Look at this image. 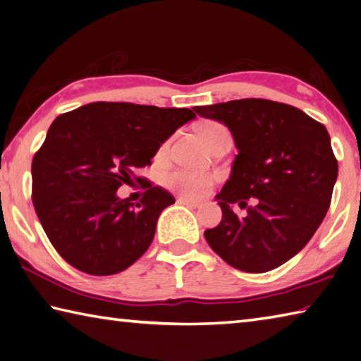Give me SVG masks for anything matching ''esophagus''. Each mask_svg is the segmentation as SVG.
Listing matches in <instances>:
<instances>
[{"label":"esophagus","mask_w":361,"mask_h":361,"mask_svg":"<svg viewBox=\"0 0 361 361\" xmlns=\"http://www.w3.org/2000/svg\"><path fill=\"white\" fill-rule=\"evenodd\" d=\"M176 203H180V205H186L189 208H199L200 203L199 202H194V200H188L185 197H178L176 199Z\"/></svg>","instance_id":"obj_1"}]
</instances>
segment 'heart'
Listing matches in <instances>:
<instances>
[{
    "label": "heart",
    "mask_w": 361,
    "mask_h": 361,
    "mask_svg": "<svg viewBox=\"0 0 361 361\" xmlns=\"http://www.w3.org/2000/svg\"><path fill=\"white\" fill-rule=\"evenodd\" d=\"M228 133L226 126L221 123L209 121L202 124L199 128V134L207 143L208 147L213 145V142L218 139L219 135ZM169 142L162 145V152L167 149ZM164 185L169 189H172L176 194L183 195L188 199H200L208 192V189L213 185V176L209 173L203 172H194L189 169H175L172 172L164 175Z\"/></svg>",
    "instance_id": "1"
}]
</instances>
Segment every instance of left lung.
<instances>
[{"instance_id":"left-lung-1","label":"left lung","mask_w":361,"mask_h":361,"mask_svg":"<svg viewBox=\"0 0 361 361\" xmlns=\"http://www.w3.org/2000/svg\"><path fill=\"white\" fill-rule=\"evenodd\" d=\"M194 110L224 123L238 148L231 178L216 195L222 219L205 231L209 247L246 273L286 264L312 238L331 203L338 159L325 126L289 104L255 97ZM232 202L247 214H233Z\"/></svg>"}]
</instances>
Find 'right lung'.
I'll return each instance as SVG.
<instances>
[{
	"instance_id": "obj_1",
	"label": "right lung",
	"mask_w": 361,
	"mask_h": 361,
	"mask_svg": "<svg viewBox=\"0 0 361 361\" xmlns=\"http://www.w3.org/2000/svg\"><path fill=\"white\" fill-rule=\"evenodd\" d=\"M189 109L91 102L51 123L31 164V199L56 252L91 276L120 273L152 245L173 195L145 183L139 203L118 199L123 183H142L161 143L191 121Z\"/></svg>"
}]
</instances>
